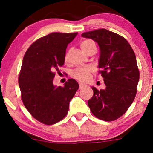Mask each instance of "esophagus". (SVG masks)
Instances as JSON below:
<instances>
[{
    "instance_id": "esophagus-1",
    "label": "esophagus",
    "mask_w": 153,
    "mask_h": 153,
    "mask_svg": "<svg viewBox=\"0 0 153 153\" xmlns=\"http://www.w3.org/2000/svg\"><path fill=\"white\" fill-rule=\"evenodd\" d=\"M84 86H85L84 84H81V83H80V84H79V89H82V88L84 87Z\"/></svg>"
}]
</instances>
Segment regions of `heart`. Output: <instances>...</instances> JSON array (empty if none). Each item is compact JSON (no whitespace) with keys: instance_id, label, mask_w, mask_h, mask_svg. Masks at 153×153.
Returning <instances> with one entry per match:
<instances>
[{"instance_id":"b5f03b06","label":"heart","mask_w":153,"mask_h":153,"mask_svg":"<svg viewBox=\"0 0 153 153\" xmlns=\"http://www.w3.org/2000/svg\"><path fill=\"white\" fill-rule=\"evenodd\" d=\"M92 45H95V43H94L93 41H91V40H85V41H84L83 42H81V49H82V50L85 52L86 49ZM67 58L68 54L67 53L65 55L66 61L67 60ZM92 71H93V68L91 67V66H86V67L77 68V69L72 72V76H73L75 79L78 80L79 81L85 82V81H86L89 79V75H90L91 72H92Z\"/></svg>"}]
</instances>
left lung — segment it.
<instances>
[{"mask_svg":"<svg viewBox=\"0 0 153 153\" xmlns=\"http://www.w3.org/2000/svg\"><path fill=\"white\" fill-rule=\"evenodd\" d=\"M81 36L98 44V68L106 87L92 86L93 96L88 106L95 117L105 121L118 119L135 99L139 81L135 52L124 38L105 29L84 32Z\"/></svg>","mask_w":153,"mask_h":153,"instance_id":"obj_1","label":"left lung"}]
</instances>
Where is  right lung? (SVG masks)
<instances>
[{
    "instance_id": "1",
    "label": "right lung",
    "mask_w": 153,
    "mask_h": 153,
    "mask_svg": "<svg viewBox=\"0 0 153 153\" xmlns=\"http://www.w3.org/2000/svg\"><path fill=\"white\" fill-rule=\"evenodd\" d=\"M78 35L53 32L37 40L24 55L18 78L21 98L36 120L52 125L62 120L79 88L75 79L64 86L53 84L55 71L64 64L67 45Z\"/></svg>"
}]
</instances>
